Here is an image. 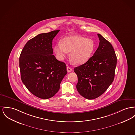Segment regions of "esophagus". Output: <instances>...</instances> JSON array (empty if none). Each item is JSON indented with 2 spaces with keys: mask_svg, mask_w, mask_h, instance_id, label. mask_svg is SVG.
<instances>
[{
  "mask_svg": "<svg viewBox=\"0 0 135 135\" xmlns=\"http://www.w3.org/2000/svg\"><path fill=\"white\" fill-rule=\"evenodd\" d=\"M67 71L68 73H69L72 71V69L69 67H67Z\"/></svg>",
  "mask_w": 135,
  "mask_h": 135,
  "instance_id": "34e87169",
  "label": "esophagus"
}]
</instances>
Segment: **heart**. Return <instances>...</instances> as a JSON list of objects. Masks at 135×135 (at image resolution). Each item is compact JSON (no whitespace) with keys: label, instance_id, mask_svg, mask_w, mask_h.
I'll return each mask as SVG.
<instances>
[{"label":"heart","instance_id":"b5f03b06","mask_svg":"<svg viewBox=\"0 0 135 135\" xmlns=\"http://www.w3.org/2000/svg\"><path fill=\"white\" fill-rule=\"evenodd\" d=\"M94 42L90 39L78 35L64 38L62 43L58 42L54 47V51L58 59L62 60L67 52H70L69 57L75 64H82L91 57L94 50Z\"/></svg>","mask_w":135,"mask_h":135}]
</instances>
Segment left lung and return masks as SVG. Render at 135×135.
<instances>
[{
    "mask_svg": "<svg viewBox=\"0 0 135 135\" xmlns=\"http://www.w3.org/2000/svg\"><path fill=\"white\" fill-rule=\"evenodd\" d=\"M99 46L93 56L85 63L76 67V89L79 94L88 99L102 95L113 81L117 64V56L111 43L97 34Z\"/></svg>",
    "mask_w": 135,
    "mask_h": 135,
    "instance_id": "obj_1",
    "label": "left lung"
}]
</instances>
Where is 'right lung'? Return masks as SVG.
<instances>
[{
  "label": "right lung",
  "mask_w": 135,
  "mask_h": 135,
  "mask_svg": "<svg viewBox=\"0 0 135 135\" xmlns=\"http://www.w3.org/2000/svg\"><path fill=\"white\" fill-rule=\"evenodd\" d=\"M60 30L40 33L27 41L19 57L21 78L33 95L48 99L58 92L66 65L53 55L52 40Z\"/></svg>",
  "instance_id": "1"
}]
</instances>
